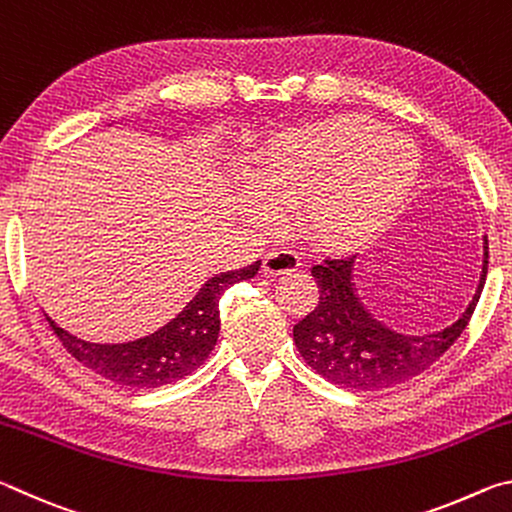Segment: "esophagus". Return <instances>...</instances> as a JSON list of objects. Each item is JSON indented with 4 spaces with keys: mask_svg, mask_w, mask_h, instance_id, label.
Wrapping results in <instances>:
<instances>
[{
    "mask_svg": "<svg viewBox=\"0 0 512 512\" xmlns=\"http://www.w3.org/2000/svg\"><path fill=\"white\" fill-rule=\"evenodd\" d=\"M300 268V257L293 253V250L280 248V250H271V253L264 255L262 262V271L266 275H289Z\"/></svg>",
    "mask_w": 512,
    "mask_h": 512,
    "instance_id": "obj_1",
    "label": "esophagus"
}]
</instances>
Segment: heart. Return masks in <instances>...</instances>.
<instances>
[{"label":"heart","instance_id":"b5f03b06","mask_svg":"<svg viewBox=\"0 0 512 512\" xmlns=\"http://www.w3.org/2000/svg\"><path fill=\"white\" fill-rule=\"evenodd\" d=\"M420 169L409 137L368 117H334L275 133L253 155L239 203L266 230L280 225V205H298L300 228L314 244L352 250L400 219Z\"/></svg>","mask_w":512,"mask_h":512}]
</instances>
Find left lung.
<instances>
[{
    "instance_id": "1",
    "label": "left lung",
    "mask_w": 512,
    "mask_h": 512,
    "mask_svg": "<svg viewBox=\"0 0 512 512\" xmlns=\"http://www.w3.org/2000/svg\"><path fill=\"white\" fill-rule=\"evenodd\" d=\"M354 262L357 255L325 259L311 268L320 298L316 309L293 327V341L302 359L332 384L350 391H381L422 375L463 334L488 275V237L470 305L452 325L431 334H400L372 318L354 291Z\"/></svg>"
}]
</instances>
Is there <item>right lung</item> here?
Returning <instances> with one entry per match:
<instances>
[{"label":"right lung","instance_id":"obj_1","mask_svg":"<svg viewBox=\"0 0 512 512\" xmlns=\"http://www.w3.org/2000/svg\"><path fill=\"white\" fill-rule=\"evenodd\" d=\"M259 264L262 262L210 277L176 318L137 341L90 343L76 339L45 316L67 352L85 368L119 386L158 388L187 377L210 357L221 329L219 298L232 284L255 277Z\"/></svg>","mask_w":512,"mask_h":512}]
</instances>
